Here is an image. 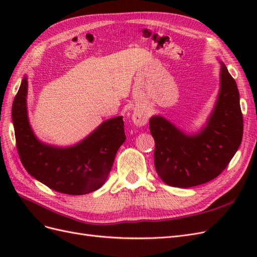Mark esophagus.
<instances>
[{
    "instance_id": "34e87169",
    "label": "esophagus",
    "mask_w": 257,
    "mask_h": 257,
    "mask_svg": "<svg viewBox=\"0 0 257 257\" xmlns=\"http://www.w3.org/2000/svg\"><path fill=\"white\" fill-rule=\"evenodd\" d=\"M148 119H149V113L143 108H136L132 114V120L136 126H144L148 122Z\"/></svg>"
}]
</instances>
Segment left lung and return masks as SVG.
I'll list each match as a JSON object with an SVG mask.
<instances>
[{"label": "left lung", "instance_id": "8db88e82", "mask_svg": "<svg viewBox=\"0 0 257 257\" xmlns=\"http://www.w3.org/2000/svg\"><path fill=\"white\" fill-rule=\"evenodd\" d=\"M220 91L213 111L200 132L186 135L160 115L149 121L155 142L154 166L166 184L191 188L219 176L242 141L243 118L237 83L220 61Z\"/></svg>", "mask_w": 257, "mask_h": 257}]
</instances>
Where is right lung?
Returning <instances> with one entry per match:
<instances>
[{
	"label": "right lung",
	"mask_w": 257,
	"mask_h": 257,
	"mask_svg": "<svg viewBox=\"0 0 257 257\" xmlns=\"http://www.w3.org/2000/svg\"><path fill=\"white\" fill-rule=\"evenodd\" d=\"M28 78L22 79L13 103V123L19 158L27 172L53 191L83 195L96 191L109 175L116 151L125 142L122 116L103 122L73 147L43 144L30 126Z\"/></svg>",
	"instance_id": "1"
}]
</instances>
